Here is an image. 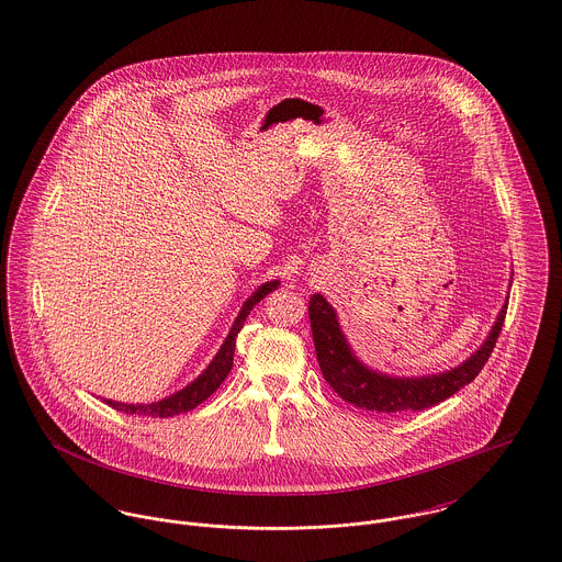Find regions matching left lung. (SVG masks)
<instances>
[{
  "instance_id": "left-lung-1",
  "label": "left lung",
  "mask_w": 562,
  "mask_h": 562,
  "mask_svg": "<svg viewBox=\"0 0 562 562\" xmlns=\"http://www.w3.org/2000/svg\"><path fill=\"white\" fill-rule=\"evenodd\" d=\"M506 306L508 297L499 308L498 316L490 329V336L465 362L450 371L423 376L379 373L364 362H360V358L353 353V349L347 342V336L340 329L334 306L321 293L312 295L308 314L316 360L321 373L334 387V392L360 409L396 414L420 412L425 407L437 405L452 396L454 392H459L470 381H474L496 347Z\"/></svg>"
}]
</instances>
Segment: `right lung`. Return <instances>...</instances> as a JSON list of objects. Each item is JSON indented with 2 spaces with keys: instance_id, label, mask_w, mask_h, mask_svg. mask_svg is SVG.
I'll return each instance as SVG.
<instances>
[{
  "instance_id": "obj_1",
  "label": "right lung",
  "mask_w": 562,
  "mask_h": 562,
  "mask_svg": "<svg viewBox=\"0 0 562 562\" xmlns=\"http://www.w3.org/2000/svg\"><path fill=\"white\" fill-rule=\"evenodd\" d=\"M280 286V280H271V282H265L260 284L250 297L246 300V304L241 306V311L237 314L224 345L220 347V351L215 353V358L211 360V364L202 371V374H198L191 383H188L183 390L157 401V403H119V401H112V398H103L110 407L119 409V412H125V414H135V416H146V418H172V416H179L183 412H191L193 407H198L202 401H206L220 385L222 381L228 376L231 369H233V356H235V345H237V334L241 331L244 327V321L248 318L251 308L265 297L269 295L271 291H276Z\"/></svg>"
}]
</instances>
